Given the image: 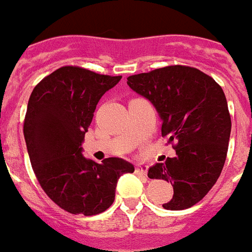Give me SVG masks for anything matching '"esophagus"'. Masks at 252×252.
<instances>
[{
    "label": "esophagus",
    "instance_id": "obj_1",
    "mask_svg": "<svg viewBox=\"0 0 252 252\" xmlns=\"http://www.w3.org/2000/svg\"><path fill=\"white\" fill-rule=\"evenodd\" d=\"M148 171V166L144 165V163H141V165L135 166V172L139 175H143V176H147Z\"/></svg>",
    "mask_w": 252,
    "mask_h": 252
}]
</instances>
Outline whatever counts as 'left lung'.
Segmentation results:
<instances>
[{
	"label": "left lung",
	"mask_w": 252,
	"mask_h": 252,
	"mask_svg": "<svg viewBox=\"0 0 252 252\" xmlns=\"http://www.w3.org/2000/svg\"><path fill=\"white\" fill-rule=\"evenodd\" d=\"M126 80L156 108L162 137L176 151V156L148 170L150 179H162L174 187V196L162 207L168 211L192 207L213 188L226 161L231 117L222 87L204 72L179 64Z\"/></svg>",
	"instance_id": "obj_1"
}]
</instances>
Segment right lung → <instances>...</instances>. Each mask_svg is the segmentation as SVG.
Listing matches in <instances>:
<instances>
[{
	"label": "right lung",
	"instance_id": "obj_1",
	"mask_svg": "<svg viewBox=\"0 0 252 252\" xmlns=\"http://www.w3.org/2000/svg\"><path fill=\"white\" fill-rule=\"evenodd\" d=\"M120 78L64 65L43 78L30 95L24 120L30 162L41 189L68 213L105 212L114 203L118 179L134 171L119 157L102 163L86 158L81 147L96 105Z\"/></svg>",
	"mask_w": 252,
	"mask_h": 252
}]
</instances>
